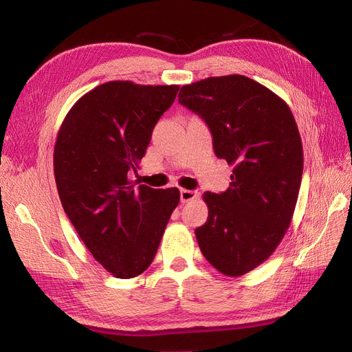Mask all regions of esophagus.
Wrapping results in <instances>:
<instances>
[{
	"mask_svg": "<svg viewBox=\"0 0 352 352\" xmlns=\"http://www.w3.org/2000/svg\"><path fill=\"white\" fill-rule=\"evenodd\" d=\"M198 197H199L198 190H190V189H182V190H180V199H182V202L192 201V199H195Z\"/></svg>",
	"mask_w": 352,
	"mask_h": 352,
	"instance_id": "obj_1",
	"label": "esophagus"
}]
</instances>
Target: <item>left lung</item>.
I'll return each mask as SVG.
<instances>
[{"instance_id":"obj_1","label":"left lung","mask_w":352,"mask_h":352,"mask_svg":"<svg viewBox=\"0 0 352 352\" xmlns=\"http://www.w3.org/2000/svg\"><path fill=\"white\" fill-rule=\"evenodd\" d=\"M179 102L204 119L216 155L233 166L228 190L202 195L208 217L195 235L212 267L238 278L270 257L292 221L304 167L298 126L279 95L242 74L184 85Z\"/></svg>"}]
</instances>
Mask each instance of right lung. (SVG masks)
<instances>
[{
	"instance_id": "1",
	"label": "right lung",
	"mask_w": 352,
	"mask_h": 352,
	"mask_svg": "<svg viewBox=\"0 0 352 352\" xmlns=\"http://www.w3.org/2000/svg\"><path fill=\"white\" fill-rule=\"evenodd\" d=\"M177 91L179 85L105 82L74 102L58 129L54 176L61 206L114 278H136L150 267L179 204L177 188L135 186L129 179Z\"/></svg>"
}]
</instances>
